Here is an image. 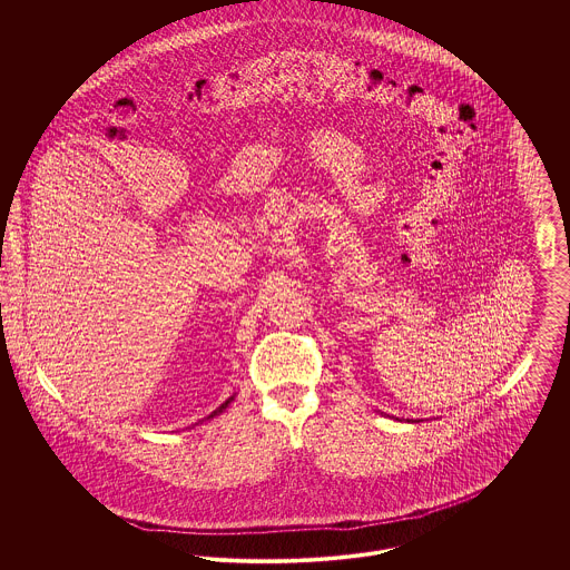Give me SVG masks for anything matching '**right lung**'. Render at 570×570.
<instances>
[{
    "label": "right lung",
    "mask_w": 570,
    "mask_h": 570,
    "mask_svg": "<svg viewBox=\"0 0 570 570\" xmlns=\"http://www.w3.org/2000/svg\"><path fill=\"white\" fill-rule=\"evenodd\" d=\"M230 402H233V397H228V400H226V402H224V404H222V406L216 407V410H214V412H212V414H209V416H207V419H214V416H216V414H219V412H222V410H224V407L228 406V404H230Z\"/></svg>",
    "instance_id": "add662e5"
}]
</instances>
